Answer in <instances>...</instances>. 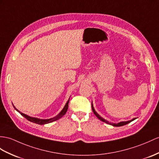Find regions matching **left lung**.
Segmentation results:
<instances>
[{
  "label": "left lung",
  "mask_w": 159,
  "mask_h": 159,
  "mask_svg": "<svg viewBox=\"0 0 159 159\" xmlns=\"http://www.w3.org/2000/svg\"><path fill=\"white\" fill-rule=\"evenodd\" d=\"M92 111H93V113H94V115L96 116V117H97L100 120H101L102 121H103V122H104V123H107V124H109V125H113V126H115V127H120V126H123V125H127V123H130V122H131L132 121H134V120H135V118H134V119H132L131 120H130V121H121V122H119V123H111V122H109L108 121H107L106 119H103L102 117H100V116L96 113V111H95V109H94V107H93V104H92Z\"/></svg>",
  "instance_id": "8db88e82"
}]
</instances>
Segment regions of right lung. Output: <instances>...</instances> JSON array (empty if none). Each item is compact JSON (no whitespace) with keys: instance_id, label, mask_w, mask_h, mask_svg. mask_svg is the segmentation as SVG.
Here are the masks:
<instances>
[{"instance_id":"obj_1","label":"right lung","mask_w":159,"mask_h":159,"mask_svg":"<svg viewBox=\"0 0 159 159\" xmlns=\"http://www.w3.org/2000/svg\"><path fill=\"white\" fill-rule=\"evenodd\" d=\"M69 99L67 100V103L65 104V107H63V109H62V111L60 112V113L58 114L57 116H55V117H52V118H50V119H38V118H36V117H30V116H28V115H25V114H24V113H22L21 112H20L19 111V110H17L16 108H15V107H14V105H13V107H14V108H15V109L16 110L17 112H19V113H20L23 117H24L25 119H27L28 120V121H31V122H32V123H36V124H39V125H44V124H47V123H52V122H53V121H57V120H58V119H59L60 118H61L62 117H63V116L66 113V112H67V109H68V104H69Z\"/></svg>"}]
</instances>
